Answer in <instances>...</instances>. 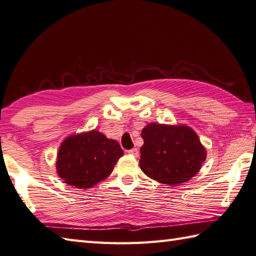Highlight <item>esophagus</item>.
<instances>
[{"mask_svg": "<svg viewBox=\"0 0 256 256\" xmlns=\"http://www.w3.org/2000/svg\"><path fill=\"white\" fill-rule=\"evenodd\" d=\"M130 156H138V149L137 148H133V149H130L128 152Z\"/></svg>", "mask_w": 256, "mask_h": 256, "instance_id": "obj_1", "label": "esophagus"}]
</instances>
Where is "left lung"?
Segmentation results:
<instances>
[{
    "label": "left lung",
    "mask_w": 256,
    "mask_h": 256,
    "mask_svg": "<svg viewBox=\"0 0 256 256\" xmlns=\"http://www.w3.org/2000/svg\"><path fill=\"white\" fill-rule=\"evenodd\" d=\"M140 166L148 178L178 186L199 172L206 150L187 126L149 123L142 128Z\"/></svg>",
    "instance_id": "obj_1"
}]
</instances>
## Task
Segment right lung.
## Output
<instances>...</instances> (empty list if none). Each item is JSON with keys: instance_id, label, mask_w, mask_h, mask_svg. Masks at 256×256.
<instances>
[{"instance_id": "obj_1", "label": "right lung", "mask_w": 256, "mask_h": 256, "mask_svg": "<svg viewBox=\"0 0 256 256\" xmlns=\"http://www.w3.org/2000/svg\"><path fill=\"white\" fill-rule=\"evenodd\" d=\"M122 156L119 142L92 130L64 138L57 154L56 171L64 184L88 189L106 180Z\"/></svg>"}]
</instances>
